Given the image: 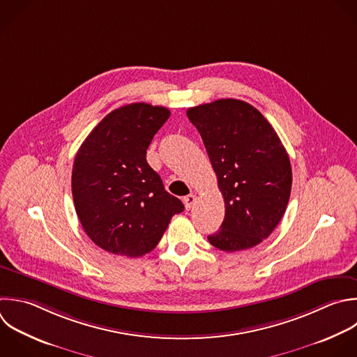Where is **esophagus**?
<instances>
[{
  "label": "esophagus",
  "instance_id": "esophagus-1",
  "mask_svg": "<svg viewBox=\"0 0 357 357\" xmlns=\"http://www.w3.org/2000/svg\"><path fill=\"white\" fill-rule=\"evenodd\" d=\"M183 202H184L185 209H191V208L195 205V202H197V197L192 195V194H190V195H187V197L183 198Z\"/></svg>",
  "mask_w": 357,
  "mask_h": 357
}]
</instances>
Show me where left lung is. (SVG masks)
I'll return each instance as SVG.
<instances>
[{
	"label": "left lung",
	"instance_id": "8db88e82",
	"mask_svg": "<svg viewBox=\"0 0 357 357\" xmlns=\"http://www.w3.org/2000/svg\"><path fill=\"white\" fill-rule=\"evenodd\" d=\"M199 131L225 198L220 229L209 243L227 252L248 250L280 222L291 190L287 152L251 105L219 99L187 110Z\"/></svg>",
	"mask_w": 357,
	"mask_h": 357
}]
</instances>
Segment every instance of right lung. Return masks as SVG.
I'll use <instances>...</instances> for the list:
<instances>
[{
  "label": "right lung",
  "instance_id": "add662e5",
  "mask_svg": "<svg viewBox=\"0 0 357 357\" xmlns=\"http://www.w3.org/2000/svg\"><path fill=\"white\" fill-rule=\"evenodd\" d=\"M170 117L162 106L131 103L109 113L77 152L73 198L91 240L107 252L141 257L184 211L148 165L146 149Z\"/></svg>",
  "mask_w": 357,
  "mask_h": 357
}]
</instances>
